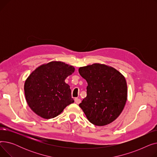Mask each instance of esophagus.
Listing matches in <instances>:
<instances>
[{"instance_id": "obj_1", "label": "esophagus", "mask_w": 157, "mask_h": 157, "mask_svg": "<svg viewBox=\"0 0 157 157\" xmlns=\"http://www.w3.org/2000/svg\"><path fill=\"white\" fill-rule=\"evenodd\" d=\"M74 101H75V102H76L77 104H79L81 102V100L79 99V98H76L75 99H74Z\"/></svg>"}]
</instances>
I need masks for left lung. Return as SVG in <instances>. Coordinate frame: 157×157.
Here are the masks:
<instances>
[{
	"instance_id": "left-lung-1",
	"label": "left lung",
	"mask_w": 157,
	"mask_h": 157,
	"mask_svg": "<svg viewBox=\"0 0 157 157\" xmlns=\"http://www.w3.org/2000/svg\"><path fill=\"white\" fill-rule=\"evenodd\" d=\"M79 73L88 83L86 97L79 107L92 124H109L119 117L126 104L125 77L115 69L100 63L80 67Z\"/></svg>"
}]
</instances>
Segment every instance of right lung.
<instances>
[{
	"mask_svg": "<svg viewBox=\"0 0 157 157\" xmlns=\"http://www.w3.org/2000/svg\"><path fill=\"white\" fill-rule=\"evenodd\" d=\"M74 67L53 61L39 66L25 81V95L30 109L45 119L53 118L74 102L70 86L65 79Z\"/></svg>",
	"mask_w": 157,
	"mask_h": 157,
	"instance_id": "right-lung-1",
	"label": "right lung"
}]
</instances>
